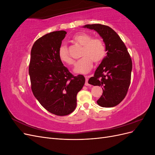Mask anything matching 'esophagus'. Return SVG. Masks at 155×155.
Returning a JSON list of instances; mask_svg holds the SVG:
<instances>
[{"label": "esophagus", "mask_w": 155, "mask_h": 155, "mask_svg": "<svg viewBox=\"0 0 155 155\" xmlns=\"http://www.w3.org/2000/svg\"><path fill=\"white\" fill-rule=\"evenodd\" d=\"M89 78H90V76H85V86H89V85H91L90 84H89L88 83V79H89Z\"/></svg>", "instance_id": "1"}]
</instances>
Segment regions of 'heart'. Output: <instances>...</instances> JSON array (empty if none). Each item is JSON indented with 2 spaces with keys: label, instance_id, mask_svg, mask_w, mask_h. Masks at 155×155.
Returning a JSON list of instances; mask_svg holds the SVG:
<instances>
[{
  "label": "heart",
  "instance_id": "obj_1",
  "mask_svg": "<svg viewBox=\"0 0 155 155\" xmlns=\"http://www.w3.org/2000/svg\"><path fill=\"white\" fill-rule=\"evenodd\" d=\"M72 40L79 45L83 46L81 56L83 57L76 63L74 72L77 74H87L93 67V61L99 63L104 59L106 55L105 46L100 39L92 38L91 35L80 32L74 35ZM59 59L64 63L72 64L74 60L69 55L67 46L63 44L58 50Z\"/></svg>",
  "mask_w": 155,
  "mask_h": 155
}]
</instances>
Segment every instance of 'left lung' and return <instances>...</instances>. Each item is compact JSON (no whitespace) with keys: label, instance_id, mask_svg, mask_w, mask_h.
<instances>
[{"label":"left lung","instance_id":"obj_1","mask_svg":"<svg viewBox=\"0 0 155 155\" xmlns=\"http://www.w3.org/2000/svg\"><path fill=\"white\" fill-rule=\"evenodd\" d=\"M84 28L95 30L105 45L107 55L88 80L94 86H101L103 94L97 104L102 107H113L125 97L130 85L132 60L124 42L109 26L86 25Z\"/></svg>","mask_w":155,"mask_h":155}]
</instances>
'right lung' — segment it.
I'll use <instances>...</instances> for the list:
<instances>
[{
	"mask_svg": "<svg viewBox=\"0 0 155 155\" xmlns=\"http://www.w3.org/2000/svg\"><path fill=\"white\" fill-rule=\"evenodd\" d=\"M67 32L49 33L37 39L31 50L29 65L33 94L46 110L66 116L76 107L77 94L85 82L83 75L74 76L59 58L58 50Z\"/></svg>",
	"mask_w": 155,
	"mask_h": 155,
	"instance_id": "1",
	"label": "right lung"
}]
</instances>
